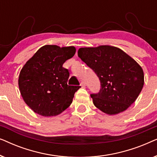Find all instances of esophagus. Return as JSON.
Returning a JSON list of instances; mask_svg holds the SVG:
<instances>
[{
  "label": "esophagus",
  "instance_id": "esophagus-1",
  "mask_svg": "<svg viewBox=\"0 0 157 157\" xmlns=\"http://www.w3.org/2000/svg\"><path fill=\"white\" fill-rule=\"evenodd\" d=\"M80 86L82 88H84L85 86H86V83H85V82H83V81H81V83H80Z\"/></svg>",
  "mask_w": 157,
  "mask_h": 157
}]
</instances>
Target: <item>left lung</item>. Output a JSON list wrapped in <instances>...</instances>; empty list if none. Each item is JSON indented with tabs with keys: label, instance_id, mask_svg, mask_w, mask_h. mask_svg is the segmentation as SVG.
I'll return each instance as SVG.
<instances>
[{
	"label": "left lung",
	"instance_id": "obj_1",
	"mask_svg": "<svg viewBox=\"0 0 157 157\" xmlns=\"http://www.w3.org/2000/svg\"><path fill=\"white\" fill-rule=\"evenodd\" d=\"M78 56L99 78V93L91 97L96 108L109 115L126 110L141 93L144 83L142 68L121 49L103 45L84 47Z\"/></svg>",
	"mask_w": 157,
	"mask_h": 157
}]
</instances>
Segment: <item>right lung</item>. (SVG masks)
Instances as JSON below:
<instances>
[{
  "label": "right lung",
  "mask_w": 157,
  "mask_h": 157,
  "mask_svg": "<svg viewBox=\"0 0 157 157\" xmlns=\"http://www.w3.org/2000/svg\"><path fill=\"white\" fill-rule=\"evenodd\" d=\"M74 46L46 45L28 61L18 77V86L25 104L43 117H55L72 103L81 86L67 84L69 72L63 67L74 56Z\"/></svg>",
  "instance_id": "right-lung-1"
}]
</instances>
